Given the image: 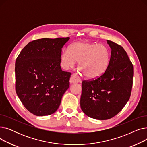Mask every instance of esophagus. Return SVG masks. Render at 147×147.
Here are the masks:
<instances>
[{
	"label": "esophagus",
	"mask_w": 147,
	"mask_h": 147,
	"mask_svg": "<svg viewBox=\"0 0 147 147\" xmlns=\"http://www.w3.org/2000/svg\"><path fill=\"white\" fill-rule=\"evenodd\" d=\"M81 82L80 79L79 78V76L77 75V74H73L71 76L70 80H69V83L71 84L77 83H80Z\"/></svg>",
	"instance_id": "obj_1"
}]
</instances>
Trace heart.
<instances>
[{"label":"heart","mask_w":147,"mask_h":147,"mask_svg":"<svg viewBox=\"0 0 147 147\" xmlns=\"http://www.w3.org/2000/svg\"><path fill=\"white\" fill-rule=\"evenodd\" d=\"M110 59V52L106 46L89 42L73 43L69 49L65 48L61 52L65 68L73 67L79 61V69L90 79L101 76L109 66Z\"/></svg>","instance_id":"b5f03b06"}]
</instances>
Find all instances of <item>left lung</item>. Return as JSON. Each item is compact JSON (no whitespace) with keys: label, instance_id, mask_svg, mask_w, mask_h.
Here are the masks:
<instances>
[{"label":"left lung","instance_id":"8db88e82","mask_svg":"<svg viewBox=\"0 0 147 147\" xmlns=\"http://www.w3.org/2000/svg\"><path fill=\"white\" fill-rule=\"evenodd\" d=\"M111 49L106 71L98 78L82 82L80 107L88 117L107 120L117 114L130 96L134 67L120 45L107 40Z\"/></svg>","mask_w":147,"mask_h":147}]
</instances>
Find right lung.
Returning <instances> with one entry per match:
<instances>
[{
  "label": "right lung",
  "mask_w": 147,
  "mask_h": 147,
  "mask_svg": "<svg viewBox=\"0 0 147 147\" xmlns=\"http://www.w3.org/2000/svg\"><path fill=\"white\" fill-rule=\"evenodd\" d=\"M69 37L30 42L15 62V90L26 109L37 116L55 113L69 86L71 73L62 70V48Z\"/></svg>",
  "instance_id": "1"
}]
</instances>
